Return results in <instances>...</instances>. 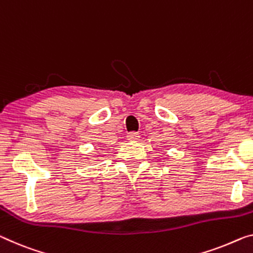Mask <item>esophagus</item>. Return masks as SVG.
I'll return each mask as SVG.
<instances>
[{
    "mask_svg": "<svg viewBox=\"0 0 253 253\" xmlns=\"http://www.w3.org/2000/svg\"><path fill=\"white\" fill-rule=\"evenodd\" d=\"M126 138H127V140H132V141H135V140H139L140 135H139L138 132H129V133H127V135H126Z\"/></svg>",
    "mask_w": 253,
    "mask_h": 253,
    "instance_id": "34e87169",
    "label": "esophagus"
}]
</instances>
